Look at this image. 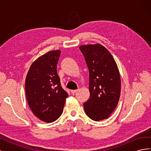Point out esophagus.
Masks as SVG:
<instances>
[{"label":"esophagus","mask_w":151,"mask_h":151,"mask_svg":"<svg viewBox=\"0 0 151 151\" xmlns=\"http://www.w3.org/2000/svg\"><path fill=\"white\" fill-rule=\"evenodd\" d=\"M77 89H76V90H71L70 92H71V93L72 94H74L77 92Z\"/></svg>","instance_id":"1"}]
</instances>
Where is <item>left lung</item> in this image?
Segmentation results:
<instances>
[{
	"mask_svg": "<svg viewBox=\"0 0 151 151\" xmlns=\"http://www.w3.org/2000/svg\"><path fill=\"white\" fill-rule=\"evenodd\" d=\"M79 48L89 72L90 97L84 103L85 113L94 121L106 119L115 110L119 101V70L111 53L102 45H83Z\"/></svg>",
	"mask_w": 151,
	"mask_h": 151,
	"instance_id": "1",
	"label": "left lung"
}]
</instances>
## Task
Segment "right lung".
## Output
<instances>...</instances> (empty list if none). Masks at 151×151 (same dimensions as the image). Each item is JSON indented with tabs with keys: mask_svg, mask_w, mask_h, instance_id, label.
<instances>
[{
	"mask_svg": "<svg viewBox=\"0 0 151 151\" xmlns=\"http://www.w3.org/2000/svg\"><path fill=\"white\" fill-rule=\"evenodd\" d=\"M60 50L50 51L32 63L25 81L27 101L40 120L51 123L62 115L68 94L60 84L57 65Z\"/></svg>",
	"mask_w": 151,
	"mask_h": 151,
	"instance_id": "1",
	"label": "right lung"
}]
</instances>
